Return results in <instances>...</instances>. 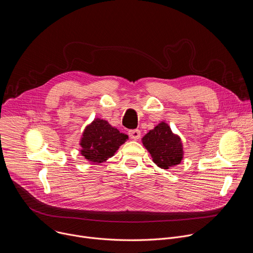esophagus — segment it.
<instances>
[{
    "label": "esophagus",
    "mask_w": 253,
    "mask_h": 253,
    "mask_svg": "<svg viewBox=\"0 0 253 253\" xmlns=\"http://www.w3.org/2000/svg\"><path fill=\"white\" fill-rule=\"evenodd\" d=\"M128 134H129V137H130L131 139H133V140H138V139L140 138V136H141V132H140V130H138V129L130 130Z\"/></svg>",
    "instance_id": "obj_1"
}]
</instances>
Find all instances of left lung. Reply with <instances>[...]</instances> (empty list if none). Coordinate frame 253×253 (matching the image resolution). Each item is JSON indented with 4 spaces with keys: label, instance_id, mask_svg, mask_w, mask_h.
Segmentation results:
<instances>
[{
    "label": "left lung",
    "instance_id": "8db88e82",
    "mask_svg": "<svg viewBox=\"0 0 253 253\" xmlns=\"http://www.w3.org/2000/svg\"><path fill=\"white\" fill-rule=\"evenodd\" d=\"M143 145L151 154L153 162L162 169L180 164L183 158L181 139L165 122L159 123L142 138Z\"/></svg>",
    "mask_w": 253,
    "mask_h": 253
}]
</instances>
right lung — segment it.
<instances>
[{
    "label": "right lung",
    "mask_w": 253,
    "mask_h": 253,
    "mask_svg": "<svg viewBox=\"0 0 253 253\" xmlns=\"http://www.w3.org/2000/svg\"><path fill=\"white\" fill-rule=\"evenodd\" d=\"M127 139L126 134L120 133L106 120L97 118L83 132L81 154L92 163H102L112 157Z\"/></svg>",
    "instance_id": "1"
}]
</instances>
